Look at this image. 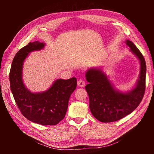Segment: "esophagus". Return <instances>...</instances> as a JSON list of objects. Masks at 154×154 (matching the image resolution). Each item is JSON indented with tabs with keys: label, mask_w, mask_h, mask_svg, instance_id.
I'll return each mask as SVG.
<instances>
[{
	"label": "esophagus",
	"mask_w": 154,
	"mask_h": 154,
	"mask_svg": "<svg viewBox=\"0 0 154 154\" xmlns=\"http://www.w3.org/2000/svg\"><path fill=\"white\" fill-rule=\"evenodd\" d=\"M77 85L80 87H83L85 85V81L82 79H79L77 81Z\"/></svg>",
	"instance_id": "1"
}]
</instances>
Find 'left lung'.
I'll list each match as a JSON object with an SVG mask.
<instances>
[{"label": "left lung", "mask_w": 154, "mask_h": 154, "mask_svg": "<svg viewBox=\"0 0 154 154\" xmlns=\"http://www.w3.org/2000/svg\"><path fill=\"white\" fill-rule=\"evenodd\" d=\"M125 42L140 63L139 78L133 89L127 92L115 89L100 68H91L86 72V80L89 84L85 89L89 97V109L93 116L102 122H114L132 112L144 95L146 74L144 57L131 41Z\"/></svg>", "instance_id": "8db88e82"}]
</instances>
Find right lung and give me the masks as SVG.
Instances as JSON below:
<instances>
[{"label":"right lung","instance_id":"1","mask_svg":"<svg viewBox=\"0 0 154 154\" xmlns=\"http://www.w3.org/2000/svg\"><path fill=\"white\" fill-rule=\"evenodd\" d=\"M45 43L30 42L20 49L13 59L9 74L13 97L23 116L42 125H56L64 119L71 94L76 89L77 79H57L50 88L42 93H32L22 80V68L29 53L43 49Z\"/></svg>","mask_w":154,"mask_h":154}]
</instances>
